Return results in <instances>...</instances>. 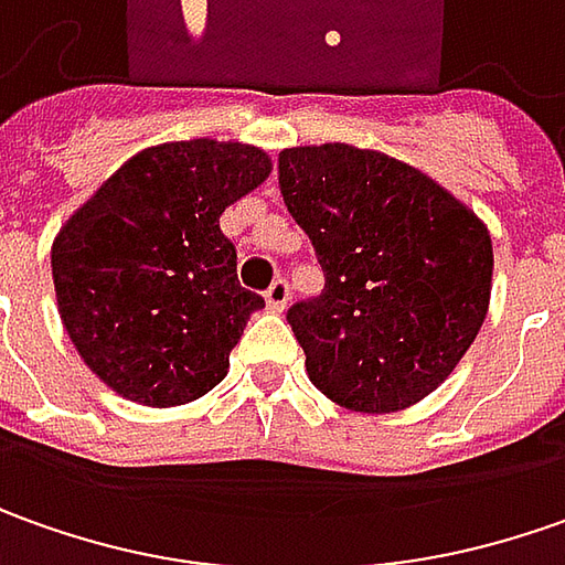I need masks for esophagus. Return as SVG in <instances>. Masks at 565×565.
<instances>
[{"instance_id": "esophagus-1", "label": "esophagus", "mask_w": 565, "mask_h": 565, "mask_svg": "<svg viewBox=\"0 0 565 565\" xmlns=\"http://www.w3.org/2000/svg\"><path fill=\"white\" fill-rule=\"evenodd\" d=\"M287 300H290V284L284 281V278L271 281V287L265 290V302H268V309H271V312H281L284 306H287Z\"/></svg>"}]
</instances>
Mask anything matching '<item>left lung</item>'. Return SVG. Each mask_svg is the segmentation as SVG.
I'll return each mask as SVG.
<instances>
[{"label": "left lung", "instance_id": "obj_1", "mask_svg": "<svg viewBox=\"0 0 565 565\" xmlns=\"http://www.w3.org/2000/svg\"><path fill=\"white\" fill-rule=\"evenodd\" d=\"M278 184L324 271L319 297L287 309L309 381L356 413L428 397L488 316V227L428 174L375 149H284Z\"/></svg>", "mask_w": 565, "mask_h": 565}]
</instances>
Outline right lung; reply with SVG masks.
Instances as JSON below:
<instances>
[{
	"mask_svg": "<svg viewBox=\"0 0 565 565\" xmlns=\"http://www.w3.org/2000/svg\"><path fill=\"white\" fill-rule=\"evenodd\" d=\"M268 171L271 159L246 143H162L118 168L58 231V316L115 394L181 406L227 375L265 300L237 281V249L218 218Z\"/></svg>",
	"mask_w": 565,
	"mask_h": 565,
	"instance_id": "right-lung-1",
	"label": "right lung"
}]
</instances>
